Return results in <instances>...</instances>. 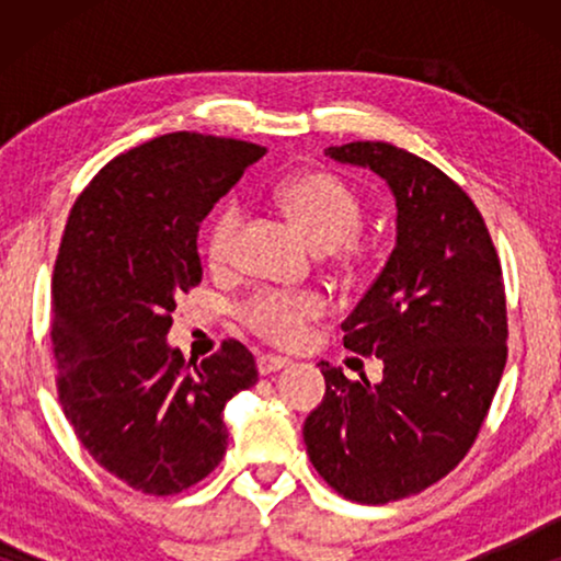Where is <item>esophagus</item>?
Returning <instances> with one entry per match:
<instances>
[{
	"mask_svg": "<svg viewBox=\"0 0 561 561\" xmlns=\"http://www.w3.org/2000/svg\"><path fill=\"white\" fill-rule=\"evenodd\" d=\"M286 365H288V359L280 357V355H260V357H257V370H260V375L278 373V370H283V367H286Z\"/></svg>",
	"mask_w": 561,
	"mask_h": 561,
	"instance_id": "1",
	"label": "esophagus"
}]
</instances>
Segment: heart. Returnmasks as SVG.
<instances>
[{"instance_id":"obj_1","label":"heart","mask_w":561,"mask_h":561,"mask_svg":"<svg viewBox=\"0 0 561 561\" xmlns=\"http://www.w3.org/2000/svg\"><path fill=\"white\" fill-rule=\"evenodd\" d=\"M278 198L290 217L306 229L319 248L334 250L342 260L363 252L355 232L363 221V202L357 191L336 173L304 171L280 183ZM244 221L240 202H225L206 229L204 252L211 267L232 263L237 237ZM327 311V301L313 290H257L242 306V319L252 332L273 344H296L304 340L306 327Z\"/></svg>"}]
</instances>
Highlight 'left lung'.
<instances>
[{
    "instance_id": "obj_1",
    "label": "left lung",
    "mask_w": 561,
    "mask_h": 561,
    "mask_svg": "<svg viewBox=\"0 0 561 561\" xmlns=\"http://www.w3.org/2000/svg\"><path fill=\"white\" fill-rule=\"evenodd\" d=\"M370 168L398 206L396 248L342 321L344 347L382 359V380L319 363L327 396L304 424L311 465L347 501L416 495L462 462L508 357L503 267L462 186L388 142L324 150Z\"/></svg>"
}]
</instances>
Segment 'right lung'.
Wrapping results in <instances>:
<instances>
[{"mask_svg":"<svg viewBox=\"0 0 561 561\" xmlns=\"http://www.w3.org/2000/svg\"><path fill=\"white\" fill-rule=\"evenodd\" d=\"M263 156L234 137L160 135L110 160L68 214L53 271L58 401L83 449L140 493L214 472L225 403L257 382L242 342L196 365L165 334L175 298L202 283L198 225Z\"/></svg>","mask_w":561,"mask_h":561,"instance_id":"obj_1","label":"right lung"}]
</instances>
